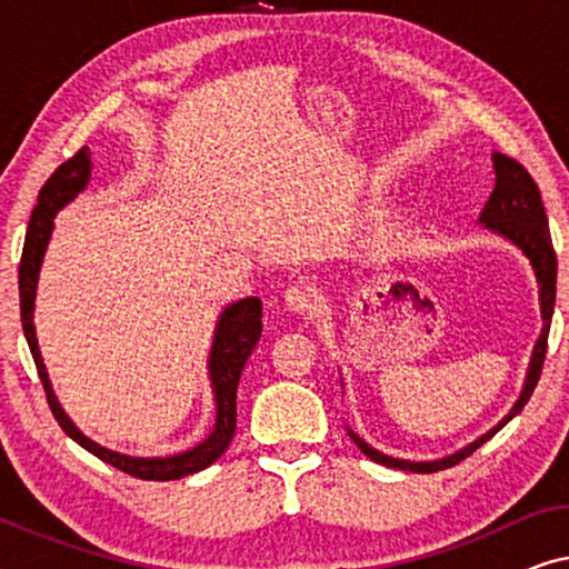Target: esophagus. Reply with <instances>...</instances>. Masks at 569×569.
I'll use <instances>...</instances> for the list:
<instances>
[{"label": "esophagus", "mask_w": 569, "mask_h": 569, "mask_svg": "<svg viewBox=\"0 0 569 569\" xmlns=\"http://www.w3.org/2000/svg\"><path fill=\"white\" fill-rule=\"evenodd\" d=\"M318 302H321L318 290L310 284H292L290 290L284 292V306L295 310V313H313Z\"/></svg>", "instance_id": "34e87169"}]
</instances>
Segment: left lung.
Segmentation results:
<instances>
[{
    "label": "left lung",
    "instance_id": "obj_1",
    "mask_svg": "<svg viewBox=\"0 0 569 569\" xmlns=\"http://www.w3.org/2000/svg\"><path fill=\"white\" fill-rule=\"evenodd\" d=\"M492 162H495V189L489 193V201L481 209L479 222L485 224L487 230L497 232V236L508 238L512 246H518L528 261H531L533 274H536V284H539V302H541V337L536 341L531 362H528V372H526V383L523 391H520L518 401L512 403V409L508 411V417L502 422H497L487 435H481L469 446L456 450L446 458H438V461H403V458H391L386 453H380L372 446H368L360 435L349 430V438L355 440V446L362 450L370 461L383 463L388 469H401V471H415V473H432V471H442L450 469V466L461 463L463 458H469L473 450L492 438L497 430H502L505 425L510 422L512 417L520 415V409L526 407L528 399H531L536 383L541 378V368H543V357H547V339H549V326H551V316H555V298H557V253L555 246H551V236H549V220L547 212H543V201H541V191L531 173L520 166L518 160L508 158L502 152H492Z\"/></svg>",
    "mask_w": 569,
    "mask_h": 569
}]
</instances>
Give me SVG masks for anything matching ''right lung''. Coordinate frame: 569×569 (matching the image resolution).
Segmentation results:
<instances>
[{
	"label": "right lung",
	"mask_w": 569,
	"mask_h": 569,
	"mask_svg": "<svg viewBox=\"0 0 569 569\" xmlns=\"http://www.w3.org/2000/svg\"><path fill=\"white\" fill-rule=\"evenodd\" d=\"M90 147H82L74 158L53 170L49 181L43 183V189L38 191V204L30 214V224L26 232V246H22V259L18 271V284H20V318H22V331H26L30 355H33L38 378H41L46 399H49L51 415L57 417L61 430H64L74 442H80L84 450H90L92 456H98L100 461L111 463L113 469H119L129 477L137 479H150V481H170V479H183L189 473H197L207 466H212L224 450H228L232 435H236V399H238V380L240 372L246 368V360L251 357L253 347L261 339V300L259 298H246L228 306L220 313L214 329V341L209 349V380H212V393L217 403V417L212 432L207 435V440H201L199 446L183 453L166 456V458H134L116 453L98 446L96 440L84 438L77 430L72 419L64 415V409L59 407L57 393H53L49 372L38 352V339H36V326H33V310H36V287H38V271H41L46 246H49L51 230H53V217L61 207H67L77 193H80L90 181Z\"/></svg>",
	"instance_id": "add662e5"
}]
</instances>
